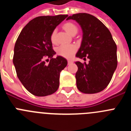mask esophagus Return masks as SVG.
<instances>
[{
  "label": "esophagus",
  "mask_w": 131,
  "mask_h": 131,
  "mask_svg": "<svg viewBox=\"0 0 131 131\" xmlns=\"http://www.w3.org/2000/svg\"><path fill=\"white\" fill-rule=\"evenodd\" d=\"M72 61H71V60H68V64H70V63H72Z\"/></svg>",
  "instance_id": "esophagus-1"
}]
</instances>
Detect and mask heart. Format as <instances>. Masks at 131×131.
<instances>
[{"label": "heart", "mask_w": 131, "mask_h": 131, "mask_svg": "<svg viewBox=\"0 0 131 131\" xmlns=\"http://www.w3.org/2000/svg\"><path fill=\"white\" fill-rule=\"evenodd\" d=\"M63 29L66 31L68 34L71 36L75 35L78 32V28L74 24L71 22H67L63 25ZM56 30L54 29L50 35V40L52 43H56ZM75 46L74 45H69V46H60L56 49V52L59 56L62 57L69 58L73 56V54L76 52Z\"/></svg>", "instance_id": "obj_1"}]
</instances>
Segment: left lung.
Segmentation results:
<instances>
[{"mask_svg":"<svg viewBox=\"0 0 131 131\" xmlns=\"http://www.w3.org/2000/svg\"><path fill=\"white\" fill-rule=\"evenodd\" d=\"M81 27L83 38L76 57L89 59V63L75 62L79 91L85 94L101 92L110 82L117 66V46L108 29L92 15L79 13L69 16Z\"/></svg>","mask_w":131,"mask_h":131,"instance_id":"obj_1","label":"left lung"}]
</instances>
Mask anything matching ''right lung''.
I'll list each match as a JSON object with an SVG mask.
<instances>
[{
    "label": "right lung",
    "mask_w": 131,
    "mask_h": 131,
    "mask_svg": "<svg viewBox=\"0 0 131 131\" xmlns=\"http://www.w3.org/2000/svg\"><path fill=\"white\" fill-rule=\"evenodd\" d=\"M68 16L37 17L24 27L16 40L13 58L16 73L24 87L33 95L46 96L58 89L60 72L68 61L60 56L53 58L56 52L50 35ZM47 57L51 59L48 65L43 61Z\"/></svg>",
    "instance_id": "right-lung-1"
}]
</instances>
